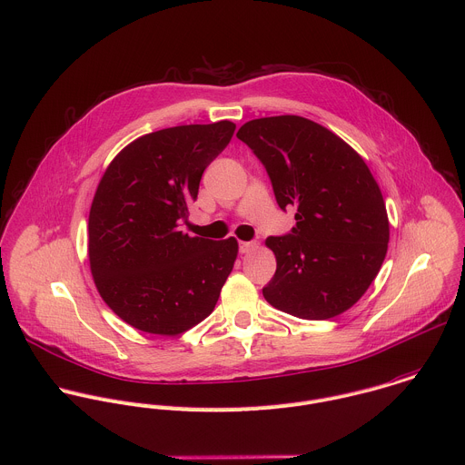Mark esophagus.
I'll use <instances>...</instances> for the list:
<instances>
[{
	"mask_svg": "<svg viewBox=\"0 0 465 465\" xmlns=\"http://www.w3.org/2000/svg\"><path fill=\"white\" fill-rule=\"evenodd\" d=\"M254 249H256V242H240V252L247 254V252H251Z\"/></svg>",
	"mask_w": 465,
	"mask_h": 465,
	"instance_id": "esophagus-1",
	"label": "esophagus"
}]
</instances>
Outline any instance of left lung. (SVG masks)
Wrapping results in <instances>:
<instances>
[{
    "mask_svg": "<svg viewBox=\"0 0 465 465\" xmlns=\"http://www.w3.org/2000/svg\"><path fill=\"white\" fill-rule=\"evenodd\" d=\"M236 136L265 165L278 205L296 209L292 232L265 240L276 256L265 300L303 320L345 312L376 278L389 243L385 202L367 163L302 116L251 120Z\"/></svg>",
    "mask_w": 465,
    "mask_h": 465,
    "instance_id": "left-lung-1",
    "label": "left lung"
}]
</instances>
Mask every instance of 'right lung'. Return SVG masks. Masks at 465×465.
<instances>
[{
	"instance_id": "right-lung-1",
	"label": "right lung",
	"mask_w": 465,
	"mask_h": 465,
	"mask_svg": "<svg viewBox=\"0 0 465 465\" xmlns=\"http://www.w3.org/2000/svg\"><path fill=\"white\" fill-rule=\"evenodd\" d=\"M234 129L229 120L162 129L131 142L105 169L89 213L91 272L104 302L134 329L178 336L213 312L238 242L180 227Z\"/></svg>"
}]
</instances>
